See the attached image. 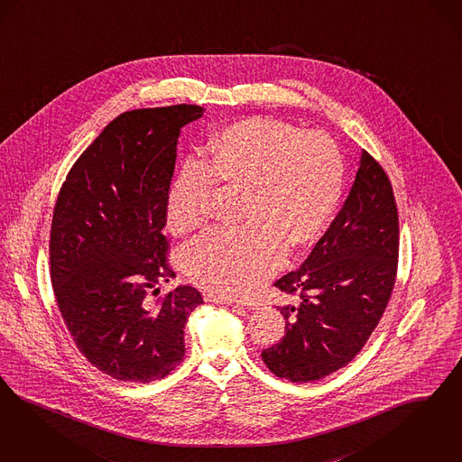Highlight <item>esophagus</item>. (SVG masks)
Listing matches in <instances>:
<instances>
[{"instance_id": "34e87169", "label": "esophagus", "mask_w": 462, "mask_h": 462, "mask_svg": "<svg viewBox=\"0 0 462 462\" xmlns=\"http://www.w3.org/2000/svg\"><path fill=\"white\" fill-rule=\"evenodd\" d=\"M204 298H206V301H210V303H221V305H245V303H241L238 300H231V298H227V296L217 294V292H212V291H206V292H204Z\"/></svg>"}]
</instances>
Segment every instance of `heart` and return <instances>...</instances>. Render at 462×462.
I'll return each instance as SVG.
<instances>
[{"mask_svg": "<svg viewBox=\"0 0 462 462\" xmlns=\"http://www.w3.org/2000/svg\"><path fill=\"white\" fill-rule=\"evenodd\" d=\"M208 159L189 157L168 193L172 233L187 235L206 219L217 183L241 187L248 223L214 227L183 252L189 279L227 296L255 291L282 263L286 243H313L341 200L344 161L322 132H301L273 118H246L210 135Z\"/></svg>", "mask_w": 462, "mask_h": 462, "instance_id": "obj_1", "label": "heart"}]
</instances>
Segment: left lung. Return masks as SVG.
I'll return each instance as SVG.
<instances>
[{
  "instance_id": "1",
  "label": "left lung",
  "mask_w": 462,
  "mask_h": 462,
  "mask_svg": "<svg viewBox=\"0 0 462 462\" xmlns=\"http://www.w3.org/2000/svg\"><path fill=\"white\" fill-rule=\"evenodd\" d=\"M399 255V219L393 187L368 152L341 212L301 267L275 281L296 296L279 308L281 341L262 351L273 375L313 382L337 372L372 336L393 294Z\"/></svg>"
}]
</instances>
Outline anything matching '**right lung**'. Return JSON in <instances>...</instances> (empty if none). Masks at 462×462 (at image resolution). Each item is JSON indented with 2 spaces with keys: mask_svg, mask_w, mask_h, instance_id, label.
<instances>
[{
  "mask_svg": "<svg viewBox=\"0 0 462 462\" xmlns=\"http://www.w3.org/2000/svg\"><path fill=\"white\" fill-rule=\"evenodd\" d=\"M204 107L126 111L69 170L52 214L51 281L67 328L97 370L147 383L185 356V325L204 303L178 286L147 300L174 273L166 263V202L181 128Z\"/></svg>",
  "mask_w": 462,
  "mask_h": 462,
  "instance_id": "add662e5",
  "label": "right lung"
}]
</instances>
